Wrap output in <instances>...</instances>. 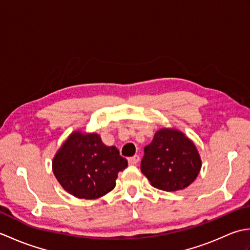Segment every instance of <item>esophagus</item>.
<instances>
[{"mask_svg":"<svg viewBox=\"0 0 250 250\" xmlns=\"http://www.w3.org/2000/svg\"><path fill=\"white\" fill-rule=\"evenodd\" d=\"M139 161H140V156H137V155H135L133 157H130L128 159V162L130 166H135L136 163H139Z\"/></svg>","mask_w":250,"mask_h":250,"instance_id":"obj_1","label":"esophagus"}]
</instances>
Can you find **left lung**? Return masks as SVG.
<instances>
[{"label":"left lung","instance_id":"8db88e82","mask_svg":"<svg viewBox=\"0 0 250 250\" xmlns=\"http://www.w3.org/2000/svg\"><path fill=\"white\" fill-rule=\"evenodd\" d=\"M202 161L192 141L175 129H160L144 148L141 171L151 186L164 191L188 187L199 175Z\"/></svg>","mask_w":250,"mask_h":250}]
</instances>
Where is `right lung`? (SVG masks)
<instances>
[{
    "label": "right lung",
    "mask_w": 250,
    "mask_h": 250,
    "mask_svg": "<svg viewBox=\"0 0 250 250\" xmlns=\"http://www.w3.org/2000/svg\"><path fill=\"white\" fill-rule=\"evenodd\" d=\"M128 167L115 146L103 144L97 133L75 131L68 136L52 160V171L68 193L93 200L116 186L118 173Z\"/></svg>",
    "instance_id": "1"
}]
</instances>
